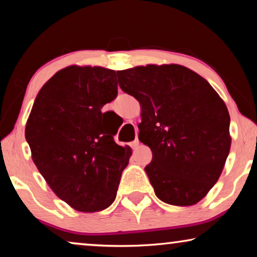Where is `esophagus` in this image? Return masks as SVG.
I'll use <instances>...</instances> for the list:
<instances>
[{
  "label": "esophagus",
  "mask_w": 257,
  "mask_h": 257,
  "mask_svg": "<svg viewBox=\"0 0 257 257\" xmlns=\"http://www.w3.org/2000/svg\"><path fill=\"white\" fill-rule=\"evenodd\" d=\"M139 145H140V142L138 139H136V140H133V142L131 143V146H132V149H138L139 147Z\"/></svg>",
  "instance_id": "1"
}]
</instances>
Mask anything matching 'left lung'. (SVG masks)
Listing matches in <instances>:
<instances>
[{
  "mask_svg": "<svg viewBox=\"0 0 257 257\" xmlns=\"http://www.w3.org/2000/svg\"><path fill=\"white\" fill-rule=\"evenodd\" d=\"M120 89L142 106L139 140L152 151L145 167L161 201L192 206L205 198L230 150V117L205 78L182 65L117 71Z\"/></svg>",
  "mask_w": 257,
  "mask_h": 257,
  "instance_id": "obj_1",
  "label": "left lung"
}]
</instances>
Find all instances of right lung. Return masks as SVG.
I'll list each match as a JSON object with an SVG mask.
<instances>
[{"label": "right lung", "instance_id": "obj_1", "mask_svg": "<svg viewBox=\"0 0 257 257\" xmlns=\"http://www.w3.org/2000/svg\"><path fill=\"white\" fill-rule=\"evenodd\" d=\"M117 94L113 70L68 66L44 84L27 121L35 165L55 194L79 212L114 201L132 153L115 144L118 127L101 112Z\"/></svg>", "mask_w": 257, "mask_h": 257}]
</instances>
